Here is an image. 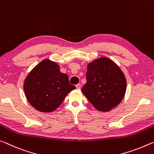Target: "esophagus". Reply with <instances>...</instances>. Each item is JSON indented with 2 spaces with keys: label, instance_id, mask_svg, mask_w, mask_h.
<instances>
[{
  "label": "esophagus",
  "instance_id": "34e87169",
  "mask_svg": "<svg viewBox=\"0 0 154 154\" xmlns=\"http://www.w3.org/2000/svg\"><path fill=\"white\" fill-rule=\"evenodd\" d=\"M75 87L77 88V89H80V87H81V85L80 84H77L76 85H75Z\"/></svg>",
  "mask_w": 154,
  "mask_h": 154
}]
</instances>
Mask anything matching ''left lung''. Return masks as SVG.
<instances>
[{"mask_svg":"<svg viewBox=\"0 0 154 154\" xmlns=\"http://www.w3.org/2000/svg\"><path fill=\"white\" fill-rule=\"evenodd\" d=\"M86 79L82 92L97 110L109 111L122 102L126 91V80L112 60L101 57L91 63Z\"/></svg>","mask_w":154,"mask_h":154,"instance_id":"8db88e82","label":"left lung"}]
</instances>
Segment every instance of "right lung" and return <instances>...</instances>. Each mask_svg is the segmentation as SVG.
Here are the masks:
<instances>
[{
    "mask_svg": "<svg viewBox=\"0 0 154 154\" xmlns=\"http://www.w3.org/2000/svg\"><path fill=\"white\" fill-rule=\"evenodd\" d=\"M75 87L66 74L49 59L42 60L27 75L24 83L25 95L30 104L41 112H52L59 106L67 94Z\"/></svg>",
    "mask_w": 154,
    "mask_h": 154,
    "instance_id": "right-lung-1",
    "label": "right lung"
}]
</instances>
